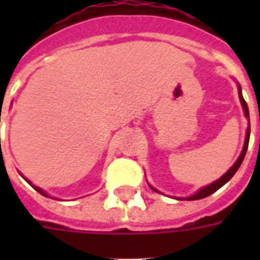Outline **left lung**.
<instances>
[{"label":"left lung","mask_w":260,"mask_h":260,"mask_svg":"<svg viewBox=\"0 0 260 260\" xmlns=\"http://www.w3.org/2000/svg\"><path fill=\"white\" fill-rule=\"evenodd\" d=\"M238 94H240V102H241V104H242V108H244L245 117L249 119V111H248V106H246V102L244 100L242 94H241L240 86H238ZM249 135H251V126L248 125V129H246V136H245V143H244L242 152H241L240 157H238V160L235 161L234 166H233V167H231V169H230L229 171H227V173H225V174L221 177V178H218L217 181H214V182H213V184H210V185H207V186H205V188L199 189V191L196 192L195 195L186 198V201H198V199H202V198H206V196L212 195V193H214V192L217 191V189H220V188H221L224 184H227V182H229V181L233 178V175L237 173V170L240 169V166L242 164V160H244V157H245L246 149H248V143H249ZM152 189H154V188H152ZM154 191L157 192V189H154Z\"/></svg>","instance_id":"left-lung-1"}]
</instances>
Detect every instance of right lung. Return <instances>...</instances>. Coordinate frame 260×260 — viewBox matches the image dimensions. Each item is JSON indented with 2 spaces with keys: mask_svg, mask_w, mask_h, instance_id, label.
Listing matches in <instances>:
<instances>
[{
  "mask_svg": "<svg viewBox=\"0 0 260 260\" xmlns=\"http://www.w3.org/2000/svg\"><path fill=\"white\" fill-rule=\"evenodd\" d=\"M25 180H26V178H25ZM26 181H27V180H26ZM27 182H29V181H27ZM29 184H30V182H29ZM30 185H31V184H30ZM33 188H35V189H36V191H37V192H39V193H42V195H43V196H48V195H47V193H46V192L43 191L42 188H39V186H33Z\"/></svg>",
  "mask_w": 260,
  "mask_h": 260,
  "instance_id": "add662e5",
  "label": "right lung"
}]
</instances>
